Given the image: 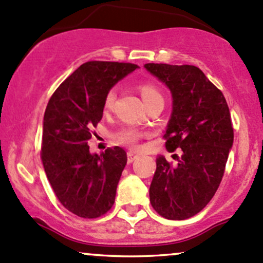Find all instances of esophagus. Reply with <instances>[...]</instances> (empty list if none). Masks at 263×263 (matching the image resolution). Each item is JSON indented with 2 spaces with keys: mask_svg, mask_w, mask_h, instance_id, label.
Returning <instances> with one entry per match:
<instances>
[{
  "mask_svg": "<svg viewBox=\"0 0 263 263\" xmlns=\"http://www.w3.org/2000/svg\"><path fill=\"white\" fill-rule=\"evenodd\" d=\"M138 154H135L134 152H128V163L130 164V163H133V161L135 160V159H138Z\"/></svg>",
  "mask_w": 263,
  "mask_h": 263,
  "instance_id": "esophagus-1",
  "label": "esophagus"
}]
</instances>
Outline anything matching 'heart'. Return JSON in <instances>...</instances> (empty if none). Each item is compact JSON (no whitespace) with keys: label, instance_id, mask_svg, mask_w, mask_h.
Masks as SVG:
<instances>
[{"label":"heart","instance_id":"heart-1","mask_svg":"<svg viewBox=\"0 0 263 263\" xmlns=\"http://www.w3.org/2000/svg\"><path fill=\"white\" fill-rule=\"evenodd\" d=\"M140 93L141 97H143L144 102L147 103L150 102L152 99L159 98L161 97L160 92L152 84H143L140 87ZM117 97V90L116 88H111L110 90L107 93L104 99V108L105 109H110L113 107L114 100H116ZM141 137H143V133H141L139 129L134 128V126H126V128L120 129L119 132L116 134V139L119 141V143L125 144L128 146H137L138 143H139Z\"/></svg>","mask_w":263,"mask_h":263}]
</instances>
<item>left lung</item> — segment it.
Listing matches in <instances>:
<instances>
[{
  "instance_id": "8db88e82",
  "label": "left lung",
  "mask_w": 263,
  "mask_h": 263,
  "mask_svg": "<svg viewBox=\"0 0 263 263\" xmlns=\"http://www.w3.org/2000/svg\"><path fill=\"white\" fill-rule=\"evenodd\" d=\"M144 67L170 89L173 113L165 146L170 153L178 147L182 152L176 165L163 155L156 158L150 202L165 219L185 220L210 202L222 180L234 143L231 114L222 92L200 68L164 63Z\"/></svg>"
}]
</instances>
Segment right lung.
Returning <instances> with one entry per match:
<instances>
[{
	"label": "right lung",
	"instance_id": "add662e5",
	"mask_svg": "<svg viewBox=\"0 0 263 263\" xmlns=\"http://www.w3.org/2000/svg\"><path fill=\"white\" fill-rule=\"evenodd\" d=\"M138 68L133 63L90 61L77 68L52 94L43 118L42 159L60 202L84 219L110 210L126 164L125 150L90 154L88 140L102 120L110 88Z\"/></svg>",
	"mask_w": 263,
	"mask_h": 263
}]
</instances>
